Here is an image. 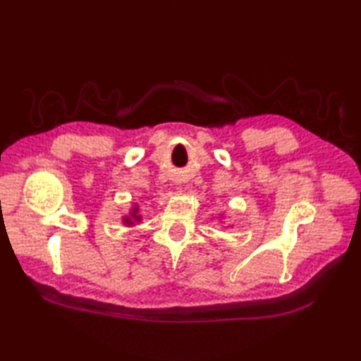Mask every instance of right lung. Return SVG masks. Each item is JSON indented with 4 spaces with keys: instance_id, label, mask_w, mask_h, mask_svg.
I'll return each instance as SVG.
<instances>
[{
    "instance_id": "obj_1",
    "label": "right lung",
    "mask_w": 361,
    "mask_h": 361,
    "mask_svg": "<svg viewBox=\"0 0 361 361\" xmlns=\"http://www.w3.org/2000/svg\"><path fill=\"white\" fill-rule=\"evenodd\" d=\"M135 212H136V211H135ZM135 212L132 214V217H127V219H126V224H133V220H140V217H137Z\"/></svg>"
}]
</instances>
